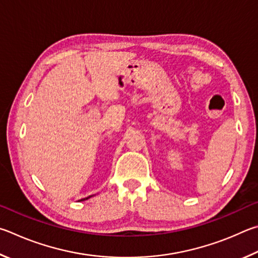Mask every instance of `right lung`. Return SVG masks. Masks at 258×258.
Instances as JSON below:
<instances>
[{"label":"right lung","mask_w":258,"mask_h":258,"mask_svg":"<svg viewBox=\"0 0 258 258\" xmlns=\"http://www.w3.org/2000/svg\"><path fill=\"white\" fill-rule=\"evenodd\" d=\"M92 196H89V197H86V198H83V200H80V201H86V200H88V198H90Z\"/></svg>","instance_id":"add662e5"}]
</instances>
